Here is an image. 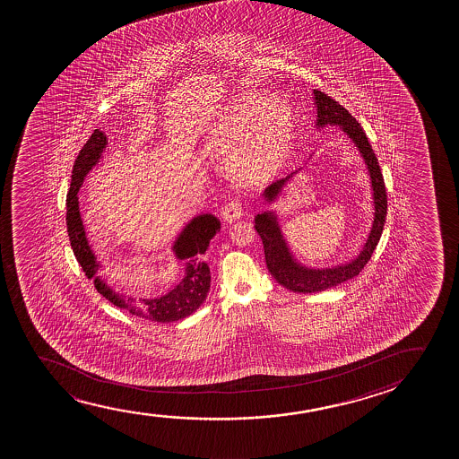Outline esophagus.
Returning <instances> with one entry per match:
<instances>
[{
    "label": "esophagus",
    "mask_w": 459,
    "mask_h": 459,
    "mask_svg": "<svg viewBox=\"0 0 459 459\" xmlns=\"http://www.w3.org/2000/svg\"><path fill=\"white\" fill-rule=\"evenodd\" d=\"M241 213H243V205H241V202H239L238 199L227 202L224 208H222V218L229 221V222L238 220Z\"/></svg>",
    "instance_id": "34e87169"
}]
</instances>
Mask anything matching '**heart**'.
Masks as SVG:
<instances>
[{
  "instance_id": "heart-1",
  "label": "heart",
  "mask_w": 459,
  "mask_h": 459,
  "mask_svg": "<svg viewBox=\"0 0 459 459\" xmlns=\"http://www.w3.org/2000/svg\"><path fill=\"white\" fill-rule=\"evenodd\" d=\"M293 134V116L282 100L246 94L232 101L213 126V144L233 152L232 168L243 176H268L282 164Z\"/></svg>"
}]
</instances>
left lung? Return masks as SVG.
I'll use <instances>...</instances> for the list:
<instances>
[{
    "label": "left lung",
    "mask_w": 459,
    "mask_h": 459,
    "mask_svg": "<svg viewBox=\"0 0 459 459\" xmlns=\"http://www.w3.org/2000/svg\"><path fill=\"white\" fill-rule=\"evenodd\" d=\"M314 95L315 105H316V126H342V130L352 139L354 144L358 145L359 152L364 157L370 172L371 186H373L375 221L364 249L350 264L335 266V268H326V270H308L306 266L296 264L281 233L276 216L273 213L257 214L255 230L264 241V260H266L268 271L277 282L295 293L325 291L358 276L359 273L364 270L365 264H368L373 251L377 249V241L383 233L385 214H387V193H385L383 174H381L377 155L371 149L362 126L351 114L346 111V108L342 107L339 101L333 100V97L316 89L314 91ZM291 176L271 183L270 186L264 189V199L273 201Z\"/></svg>",
    "instance_id": "1"
}]
</instances>
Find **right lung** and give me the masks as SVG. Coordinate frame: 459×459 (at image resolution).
Listing matches in <instances>:
<instances>
[{"label": "right lung", "instance_id": "1", "mask_svg": "<svg viewBox=\"0 0 459 459\" xmlns=\"http://www.w3.org/2000/svg\"><path fill=\"white\" fill-rule=\"evenodd\" d=\"M107 145V136L100 130H94L88 139V143L82 145V151L76 157L74 170H72V182H70L69 193H67V232H69L70 246L74 249L78 264H82L84 274L88 279H95V289L105 296L108 301L113 302L114 306L124 308L126 312L158 323H170L186 318L189 315L201 307L202 302L205 301L210 290V268L204 262L202 255L210 246V241L216 232L220 230V221L214 218L213 214H201L185 227L174 245L177 258L185 260L186 264V274L183 277L182 282L177 285L176 289L170 290L168 295L155 299H126L124 296L116 293L108 287L105 281L97 277V271L100 264L95 260V255L91 251L82 227L80 208H78V191L82 186L84 177L88 176L89 170L97 164L100 158L101 152Z\"/></svg>", "mask_w": 459, "mask_h": 459}]
</instances>
